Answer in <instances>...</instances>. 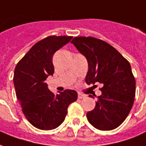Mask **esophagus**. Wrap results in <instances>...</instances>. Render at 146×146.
<instances>
[{"mask_svg": "<svg viewBox=\"0 0 146 146\" xmlns=\"http://www.w3.org/2000/svg\"><path fill=\"white\" fill-rule=\"evenodd\" d=\"M84 97H85V96H84V95L80 94V93L78 94V98H79V99H83V98Z\"/></svg>", "mask_w": 146, "mask_h": 146, "instance_id": "esophagus-1", "label": "esophagus"}]
</instances>
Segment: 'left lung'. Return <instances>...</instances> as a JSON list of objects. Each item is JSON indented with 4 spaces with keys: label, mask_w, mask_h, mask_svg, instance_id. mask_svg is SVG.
<instances>
[{
    "label": "left lung",
    "mask_w": 146,
    "mask_h": 146,
    "mask_svg": "<svg viewBox=\"0 0 146 146\" xmlns=\"http://www.w3.org/2000/svg\"><path fill=\"white\" fill-rule=\"evenodd\" d=\"M71 42L87 59L85 82L102 84L95 108L86 115L88 122L98 130L115 129L126 119L134 102L136 83L130 63L101 39L79 36Z\"/></svg>",
    "instance_id": "1"
}]
</instances>
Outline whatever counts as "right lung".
<instances>
[{
    "mask_svg": "<svg viewBox=\"0 0 146 146\" xmlns=\"http://www.w3.org/2000/svg\"><path fill=\"white\" fill-rule=\"evenodd\" d=\"M73 38L72 36H48L29 50L17 63L13 76L16 97L29 123L38 129H55L65 120L70 104L77 92L66 89L54 94L45 82L53 75L54 54Z\"/></svg>",
    "mask_w": 146,
    "mask_h": 146,
    "instance_id": "obj_1",
    "label": "right lung"
}]
</instances>
